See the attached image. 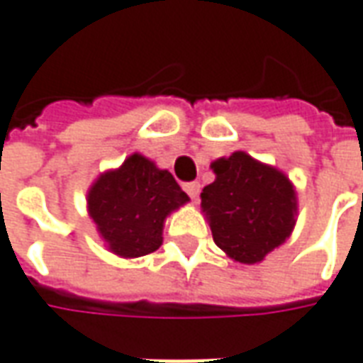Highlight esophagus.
Wrapping results in <instances>:
<instances>
[{"mask_svg": "<svg viewBox=\"0 0 363 363\" xmlns=\"http://www.w3.org/2000/svg\"><path fill=\"white\" fill-rule=\"evenodd\" d=\"M184 190H186V192H189V196L190 199H199V194H200V184L199 182H186V184H184Z\"/></svg>", "mask_w": 363, "mask_h": 363, "instance_id": "obj_1", "label": "esophagus"}]
</instances>
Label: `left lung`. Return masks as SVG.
I'll return each instance as SVG.
<instances>
[{
	"label": "left lung",
	"mask_w": 363,
	"mask_h": 363,
	"mask_svg": "<svg viewBox=\"0 0 363 363\" xmlns=\"http://www.w3.org/2000/svg\"><path fill=\"white\" fill-rule=\"evenodd\" d=\"M216 179L200 192L212 238L230 259L261 263L293 234L296 190L283 171L235 151L210 164Z\"/></svg>",
	"instance_id": "left-lung-1"
}]
</instances>
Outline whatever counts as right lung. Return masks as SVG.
Wrapping results in <instances>:
<instances>
[{
	"label": "right lung",
	"mask_w": 363,
	"mask_h": 363,
	"mask_svg": "<svg viewBox=\"0 0 363 363\" xmlns=\"http://www.w3.org/2000/svg\"><path fill=\"white\" fill-rule=\"evenodd\" d=\"M173 174L141 153L102 173L86 194L88 216L111 253L123 259L155 252L164 220L189 202Z\"/></svg>",
	"instance_id": "right-lung-1"
}]
</instances>
